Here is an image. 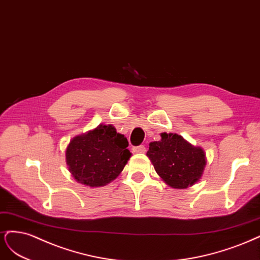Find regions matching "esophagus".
I'll use <instances>...</instances> for the list:
<instances>
[{
	"instance_id": "esophagus-1",
	"label": "esophagus",
	"mask_w": 260,
	"mask_h": 260,
	"mask_svg": "<svg viewBox=\"0 0 260 260\" xmlns=\"http://www.w3.org/2000/svg\"><path fill=\"white\" fill-rule=\"evenodd\" d=\"M133 151L135 153H145L146 152V147L145 146H138V147H134Z\"/></svg>"
}]
</instances>
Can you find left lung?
<instances>
[{"label": "left lung", "mask_w": 260, "mask_h": 260, "mask_svg": "<svg viewBox=\"0 0 260 260\" xmlns=\"http://www.w3.org/2000/svg\"><path fill=\"white\" fill-rule=\"evenodd\" d=\"M147 156L160 178L174 189L193 186L202 178L207 162L202 147L174 133H161L160 140L150 142Z\"/></svg>", "instance_id": "8db88e82"}]
</instances>
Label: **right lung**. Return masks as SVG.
Here are the masks:
<instances>
[{"label":"right lung","instance_id":"add662e5","mask_svg":"<svg viewBox=\"0 0 260 260\" xmlns=\"http://www.w3.org/2000/svg\"><path fill=\"white\" fill-rule=\"evenodd\" d=\"M128 141L112 124H99L74 136L66 148V163L81 185L98 188L108 185L122 173L132 153Z\"/></svg>","mask_w":260,"mask_h":260}]
</instances>
